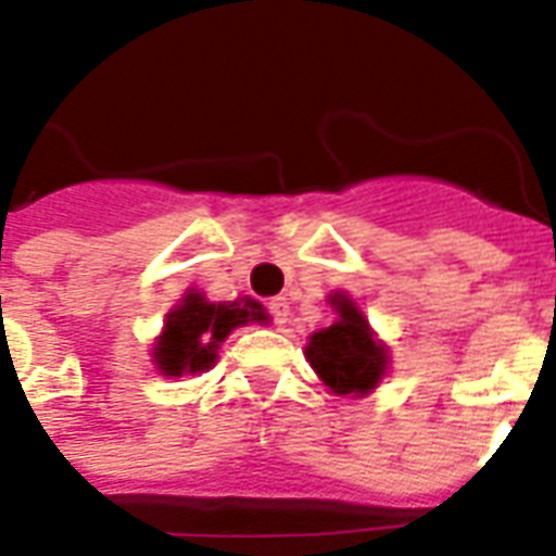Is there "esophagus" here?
I'll return each mask as SVG.
<instances>
[{
  "label": "esophagus",
  "mask_w": 556,
  "mask_h": 556,
  "mask_svg": "<svg viewBox=\"0 0 556 556\" xmlns=\"http://www.w3.org/2000/svg\"><path fill=\"white\" fill-rule=\"evenodd\" d=\"M269 313H273L275 324H278V327H283V324H287V318H290V304H287V299H273L269 301Z\"/></svg>",
  "instance_id": "esophagus-1"
}]
</instances>
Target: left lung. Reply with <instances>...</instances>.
Instances as JSON below:
<instances>
[{
    "label": "left lung",
    "mask_w": 556,
    "mask_h": 556,
    "mask_svg": "<svg viewBox=\"0 0 556 556\" xmlns=\"http://www.w3.org/2000/svg\"><path fill=\"white\" fill-rule=\"evenodd\" d=\"M327 304L336 313V321L313 332L304 355L321 384L336 396L364 399L379 388L390 370V348L376 336V330L344 290L327 295Z\"/></svg>",
    "instance_id": "left-lung-1"
}]
</instances>
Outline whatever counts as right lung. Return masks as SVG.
I'll list each match as a JSON object with an SVG mask.
<instances>
[{"label": "right lung", "mask_w": 556, "mask_h": 556, "mask_svg": "<svg viewBox=\"0 0 556 556\" xmlns=\"http://www.w3.org/2000/svg\"><path fill=\"white\" fill-rule=\"evenodd\" d=\"M255 321L269 324V313L255 299L215 304L192 287L166 313L163 330L154 339L152 364L166 379L206 372L215 367L217 350L229 339V332Z\"/></svg>", "instance_id": "obj_1"}]
</instances>
